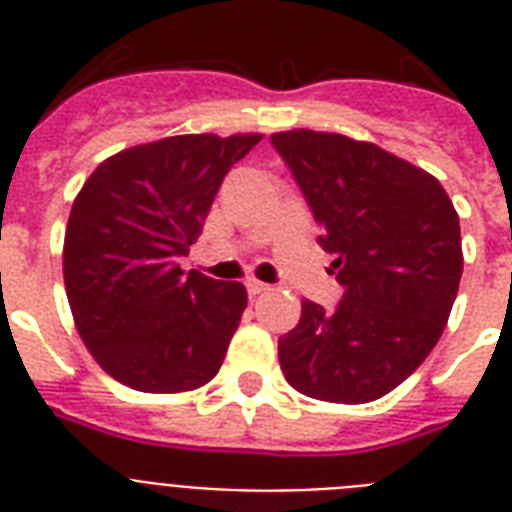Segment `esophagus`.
Listing matches in <instances>:
<instances>
[{
  "mask_svg": "<svg viewBox=\"0 0 512 512\" xmlns=\"http://www.w3.org/2000/svg\"><path fill=\"white\" fill-rule=\"evenodd\" d=\"M268 284H263V281H257V279H249L247 281V292H249V297H260V295H265V292H268Z\"/></svg>",
  "mask_w": 512,
  "mask_h": 512,
  "instance_id": "esophagus-1",
  "label": "esophagus"
}]
</instances>
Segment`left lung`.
Segmentation results:
<instances>
[{"mask_svg":"<svg viewBox=\"0 0 512 512\" xmlns=\"http://www.w3.org/2000/svg\"><path fill=\"white\" fill-rule=\"evenodd\" d=\"M300 185L319 244L335 255V311L303 300L300 324L279 337L295 390L366 404L401 385L436 348L462 276L460 217L436 177L345 135H271Z\"/></svg>","mask_w":512,"mask_h":512,"instance_id":"left-lung-1","label":"left lung"}]
</instances>
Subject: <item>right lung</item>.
I'll return each mask as SVG.
<instances>
[{
	"mask_svg": "<svg viewBox=\"0 0 512 512\" xmlns=\"http://www.w3.org/2000/svg\"><path fill=\"white\" fill-rule=\"evenodd\" d=\"M263 135H177L127 148L76 196L63 279L76 329L103 369L143 393L201 388L247 308L239 281L185 273L215 193Z\"/></svg>",
	"mask_w": 512,
	"mask_h": 512,
	"instance_id": "obj_1",
	"label": "right lung"
}]
</instances>
